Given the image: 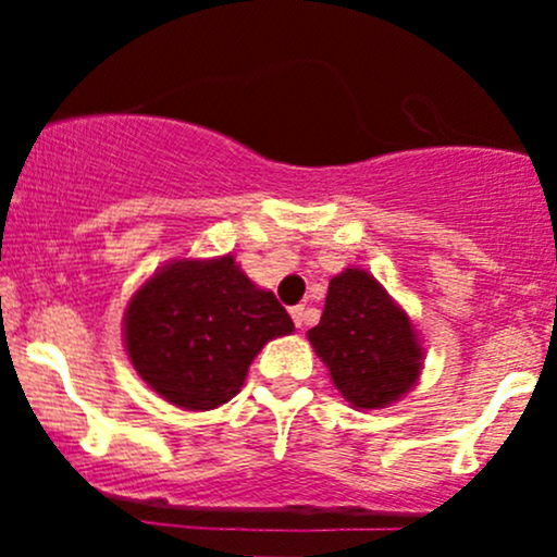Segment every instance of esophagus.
<instances>
[{
  "label": "esophagus",
  "mask_w": 557,
  "mask_h": 557,
  "mask_svg": "<svg viewBox=\"0 0 557 557\" xmlns=\"http://www.w3.org/2000/svg\"><path fill=\"white\" fill-rule=\"evenodd\" d=\"M290 317H293V322H296V327L304 330V324H306V309H304V306H293Z\"/></svg>",
  "instance_id": "1"
}]
</instances>
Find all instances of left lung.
<instances>
[{
	"mask_svg": "<svg viewBox=\"0 0 557 557\" xmlns=\"http://www.w3.org/2000/svg\"><path fill=\"white\" fill-rule=\"evenodd\" d=\"M309 343L330 369L332 385L354 408H387L419 382L424 348L411 317L359 267L330 280Z\"/></svg>",
	"mask_w": 557,
	"mask_h": 557,
	"instance_id": "8db88e82",
	"label": "left lung"
}]
</instances>
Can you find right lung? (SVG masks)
Masks as SVG:
<instances>
[{"mask_svg": "<svg viewBox=\"0 0 557 557\" xmlns=\"http://www.w3.org/2000/svg\"><path fill=\"white\" fill-rule=\"evenodd\" d=\"M293 319L233 257L177 259L133 293L123 319L133 369L185 411H209L240 393L248 367Z\"/></svg>", "mask_w": 557, "mask_h": 557, "instance_id": "obj_1", "label": "right lung"}]
</instances>
